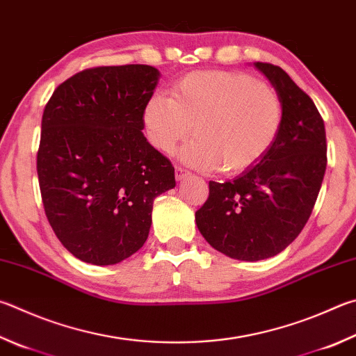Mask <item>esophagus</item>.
<instances>
[{"label": "esophagus", "instance_id": "34e87169", "mask_svg": "<svg viewBox=\"0 0 356 356\" xmlns=\"http://www.w3.org/2000/svg\"><path fill=\"white\" fill-rule=\"evenodd\" d=\"M190 176V171H186V170H184V168H180V166H176V179L177 180H184V179H186Z\"/></svg>", "mask_w": 356, "mask_h": 356}]
</instances>
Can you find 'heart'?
<instances>
[{
	"label": "heart",
	"instance_id": "heart-1",
	"mask_svg": "<svg viewBox=\"0 0 356 356\" xmlns=\"http://www.w3.org/2000/svg\"><path fill=\"white\" fill-rule=\"evenodd\" d=\"M151 145L172 154L191 134L180 159L202 171L240 174L273 147L282 102L266 83L240 71H195L174 83L171 98L154 93L143 108Z\"/></svg>",
	"mask_w": 356,
	"mask_h": 356
}]
</instances>
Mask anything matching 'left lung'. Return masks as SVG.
<instances>
[{
  "label": "left lung",
  "mask_w": 356,
  "mask_h": 356,
  "mask_svg": "<svg viewBox=\"0 0 356 356\" xmlns=\"http://www.w3.org/2000/svg\"><path fill=\"white\" fill-rule=\"evenodd\" d=\"M254 67L279 95L280 132L255 166L224 184L210 180L209 199L196 211L207 243L243 261L274 257L296 240L327 168L325 126L313 99L280 67L263 62Z\"/></svg>",
  "instance_id": "8db88e82"
}]
</instances>
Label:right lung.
I'll return each instance as SVG.
<instances>
[{
	"label": "right lung",
	"instance_id": "obj_1",
	"mask_svg": "<svg viewBox=\"0 0 356 356\" xmlns=\"http://www.w3.org/2000/svg\"><path fill=\"white\" fill-rule=\"evenodd\" d=\"M159 79L149 65L83 70L44 107L37 152L44 213L82 261L108 266L143 248L154 199L176 186L171 161L143 135Z\"/></svg>",
	"mask_w": 356,
	"mask_h": 356
}]
</instances>
